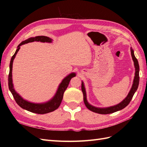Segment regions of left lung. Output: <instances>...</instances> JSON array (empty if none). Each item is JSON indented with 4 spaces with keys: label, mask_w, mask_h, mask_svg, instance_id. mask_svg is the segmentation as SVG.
I'll list each match as a JSON object with an SVG mask.
<instances>
[{
    "label": "left lung",
    "mask_w": 147,
    "mask_h": 147,
    "mask_svg": "<svg viewBox=\"0 0 147 147\" xmlns=\"http://www.w3.org/2000/svg\"><path fill=\"white\" fill-rule=\"evenodd\" d=\"M131 56L133 61H134V64L135 67V76L134 78V81H133L132 86L131 89L130 91L129 92L127 96L124 99L123 101H121L120 103L118 104L114 105V106H111L109 107H105V108H99V107H96L93 106L91 105L90 104L88 103V102L86 99V92L85 87L84 85L83 82H82V91L83 94V100L84 103L85 104L86 107L92 112H95L99 114H109V113H112L115 112H117V111L121 110L125 108L131 102L133 96H134V93L137 91L138 86H139V63H138V61L136 59V57L134 56V50H132V48H131Z\"/></svg>",
    "instance_id": "8db88e82"
}]
</instances>
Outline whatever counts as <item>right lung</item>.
<instances>
[{
    "label": "right lung",
    "instance_id": "1",
    "mask_svg": "<svg viewBox=\"0 0 147 147\" xmlns=\"http://www.w3.org/2000/svg\"><path fill=\"white\" fill-rule=\"evenodd\" d=\"M47 42V43H51L53 40L46 36H37L35 37H30L26 40L22 42L20 45L18 46L16 50L15 53V54L11 57V59L10 63V72L9 75H8V88L11 94L14 97V99L16 103L22 109L29 111V112L35 113L38 114H45L53 112L57 109H58L59 107L62 100L63 98L64 92L65 91L67 88L68 87L69 82L72 78L76 76V74L73 72L69 74L67 76L65 77L61 83L59 84L58 88L55 93V96L46 102L44 103H34L24 99L18 93L14 88L13 84V80H12V68H13V63L15 57L18 52L20 49V47L23 45H24L25 43H28L29 42Z\"/></svg>",
    "mask_w": 147,
    "mask_h": 147
}]
</instances>
